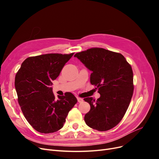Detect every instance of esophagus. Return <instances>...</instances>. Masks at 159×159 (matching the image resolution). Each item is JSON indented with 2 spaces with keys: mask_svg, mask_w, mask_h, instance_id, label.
<instances>
[{
  "mask_svg": "<svg viewBox=\"0 0 159 159\" xmlns=\"http://www.w3.org/2000/svg\"><path fill=\"white\" fill-rule=\"evenodd\" d=\"M77 99H78V102L79 103H82L84 102V99L82 98H77Z\"/></svg>",
  "mask_w": 159,
  "mask_h": 159,
  "instance_id": "1",
  "label": "esophagus"
}]
</instances>
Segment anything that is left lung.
<instances>
[{"label":"left lung","instance_id":"8db88e82","mask_svg":"<svg viewBox=\"0 0 159 159\" xmlns=\"http://www.w3.org/2000/svg\"><path fill=\"white\" fill-rule=\"evenodd\" d=\"M74 57L92 71L90 82L100 94L96 101L93 98H84L91 107L85 115V123L99 131L113 128L125 114L133 96L131 65L122 54L100 48L77 53Z\"/></svg>","mask_w":159,"mask_h":159}]
</instances>
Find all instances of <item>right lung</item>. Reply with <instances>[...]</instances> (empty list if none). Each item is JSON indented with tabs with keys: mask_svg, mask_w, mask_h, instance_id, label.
<instances>
[{
	"mask_svg": "<svg viewBox=\"0 0 159 159\" xmlns=\"http://www.w3.org/2000/svg\"><path fill=\"white\" fill-rule=\"evenodd\" d=\"M74 55L47 54L29 57L22 62L15 77V89L22 111L30 125L42 133L63 127L66 118L78 102L70 92L53 93L52 81Z\"/></svg>",
	"mask_w": 159,
	"mask_h": 159,
	"instance_id": "right-lung-1",
	"label": "right lung"
}]
</instances>
